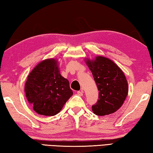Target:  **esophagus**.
I'll use <instances>...</instances> for the list:
<instances>
[{"label":"esophagus","instance_id":"1","mask_svg":"<svg viewBox=\"0 0 153 153\" xmlns=\"http://www.w3.org/2000/svg\"><path fill=\"white\" fill-rule=\"evenodd\" d=\"M77 94L79 96H82L83 95V90H79V91H77Z\"/></svg>","mask_w":153,"mask_h":153}]
</instances>
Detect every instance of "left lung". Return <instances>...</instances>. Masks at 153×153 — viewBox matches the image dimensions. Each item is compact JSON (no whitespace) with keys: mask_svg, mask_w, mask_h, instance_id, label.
Returning a JSON list of instances; mask_svg holds the SVG:
<instances>
[{"mask_svg":"<svg viewBox=\"0 0 153 153\" xmlns=\"http://www.w3.org/2000/svg\"><path fill=\"white\" fill-rule=\"evenodd\" d=\"M97 84L99 96L92 106L94 113L99 116L111 114L122 106L128 92V84L121 69L110 59L97 56L94 61L86 60Z\"/></svg>","mask_w":153,"mask_h":153,"instance_id":"left-lung-1","label":"left lung"}]
</instances>
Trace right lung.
Returning <instances> with one entry per match:
<instances>
[{"mask_svg": "<svg viewBox=\"0 0 153 153\" xmlns=\"http://www.w3.org/2000/svg\"><path fill=\"white\" fill-rule=\"evenodd\" d=\"M25 96L33 109L42 115L54 116L62 109L73 91L59 73L57 61L46 59L30 72L25 85Z\"/></svg>", "mask_w": 153, "mask_h": 153, "instance_id": "obj_1", "label": "right lung"}]
</instances>
